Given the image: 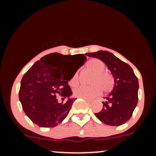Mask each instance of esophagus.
Segmentation results:
<instances>
[{"label": "esophagus", "mask_w": 156, "mask_h": 156, "mask_svg": "<svg viewBox=\"0 0 156 156\" xmlns=\"http://www.w3.org/2000/svg\"><path fill=\"white\" fill-rule=\"evenodd\" d=\"M84 100H86V101H88V102H92V100L91 99H89V98H83Z\"/></svg>", "instance_id": "esophagus-1"}]
</instances>
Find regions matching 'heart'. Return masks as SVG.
<instances>
[{
  "instance_id": "b5f03b06",
  "label": "heart",
  "mask_w": 156,
  "mask_h": 156,
  "mask_svg": "<svg viewBox=\"0 0 156 156\" xmlns=\"http://www.w3.org/2000/svg\"><path fill=\"white\" fill-rule=\"evenodd\" d=\"M87 68L88 70L93 73L90 80L89 87H77L74 89L73 93L78 98H92L99 95L102 90L107 93L111 92L114 88V78L111 73L106 72L105 64L104 62L98 58H92L87 63ZM79 83V72L76 71L69 80V84L71 87H75Z\"/></svg>"
}]
</instances>
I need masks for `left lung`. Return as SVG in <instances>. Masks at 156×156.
Segmentation results:
<instances>
[{
	"label": "left lung",
	"mask_w": 156,
	"mask_h": 156,
	"mask_svg": "<svg viewBox=\"0 0 156 156\" xmlns=\"http://www.w3.org/2000/svg\"><path fill=\"white\" fill-rule=\"evenodd\" d=\"M86 55L103 61L114 78L112 92L105 97L103 108L95 116L105 124L119 126L131 117L138 103L139 81L128 64L108 51H99Z\"/></svg>",
	"instance_id": "obj_1"
}]
</instances>
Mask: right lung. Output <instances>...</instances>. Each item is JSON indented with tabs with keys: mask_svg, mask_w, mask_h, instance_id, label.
I'll return each mask as SVG.
<instances>
[{
	"mask_svg": "<svg viewBox=\"0 0 156 156\" xmlns=\"http://www.w3.org/2000/svg\"><path fill=\"white\" fill-rule=\"evenodd\" d=\"M79 67L66 77V62L69 55L53 53L37 61L21 80L19 99L26 114L34 123L42 128H53L64 120L75 98L68 85L75 73L83 65L87 57L80 54ZM59 95L62 101L56 96Z\"/></svg>",
	"mask_w": 156,
	"mask_h": 156,
	"instance_id": "obj_1",
	"label": "right lung"
}]
</instances>
